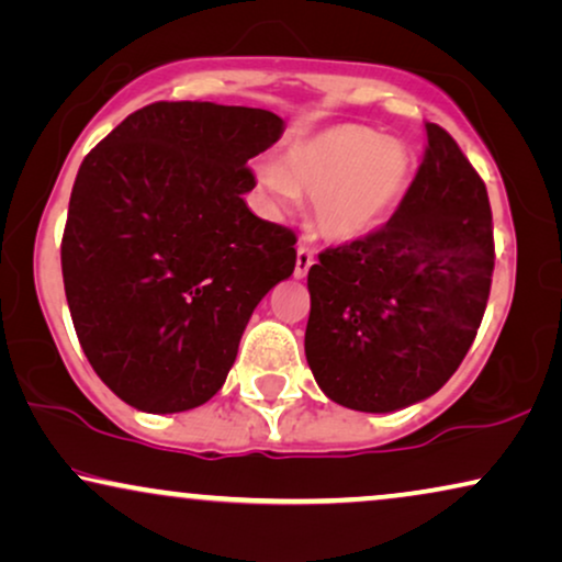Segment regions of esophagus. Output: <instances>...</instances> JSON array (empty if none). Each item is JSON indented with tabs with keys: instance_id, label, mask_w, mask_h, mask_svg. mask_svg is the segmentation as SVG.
<instances>
[{
	"instance_id": "1",
	"label": "esophagus",
	"mask_w": 562,
	"mask_h": 562,
	"mask_svg": "<svg viewBox=\"0 0 562 562\" xmlns=\"http://www.w3.org/2000/svg\"><path fill=\"white\" fill-rule=\"evenodd\" d=\"M313 261H316V257H313V251L308 249V246H297V259H295V277H305L308 274V269L313 267Z\"/></svg>"
}]
</instances>
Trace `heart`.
Masks as SVG:
<instances>
[{
  "instance_id": "b5f03b06",
  "label": "heart",
  "mask_w": 562,
  "mask_h": 562,
  "mask_svg": "<svg viewBox=\"0 0 562 562\" xmlns=\"http://www.w3.org/2000/svg\"><path fill=\"white\" fill-rule=\"evenodd\" d=\"M411 177V156L364 125H331L295 140L282 167L261 164L257 179L277 207L313 198V226L328 241L370 236L391 218Z\"/></svg>"
}]
</instances>
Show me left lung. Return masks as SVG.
<instances>
[{
  "label": "left lung",
  "instance_id": "obj_1",
  "mask_svg": "<svg viewBox=\"0 0 562 562\" xmlns=\"http://www.w3.org/2000/svg\"><path fill=\"white\" fill-rule=\"evenodd\" d=\"M493 259L483 179L426 123L424 161L393 218L308 269L305 357L321 391L368 414L437 393L481 328Z\"/></svg>",
  "mask_w": 562,
  "mask_h": 562
}]
</instances>
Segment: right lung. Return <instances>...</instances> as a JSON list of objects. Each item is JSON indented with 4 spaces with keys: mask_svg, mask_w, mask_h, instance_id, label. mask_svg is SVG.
Here are the masks:
<instances>
[{
    "mask_svg": "<svg viewBox=\"0 0 562 562\" xmlns=\"http://www.w3.org/2000/svg\"><path fill=\"white\" fill-rule=\"evenodd\" d=\"M285 131L259 108L154 102L81 161L61 241L79 344L120 401L203 406L254 308L295 269V234L244 203L246 161Z\"/></svg>",
    "mask_w": 562,
    "mask_h": 562,
    "instance_id": "obj_1",
    "label": "right lung"
}]
</instances>
